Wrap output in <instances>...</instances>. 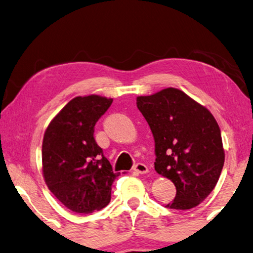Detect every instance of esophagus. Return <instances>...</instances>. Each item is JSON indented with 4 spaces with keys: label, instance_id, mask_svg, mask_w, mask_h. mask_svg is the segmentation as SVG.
I'll list each match as a JSON object with an SVG mask.
<instances>
[{
    "label": "esophagus",
    "instance_id": "1",
    "mask_svg": "<svg viewBox=\"0 0 253 253\" xmlns=\"http://www.w3.org/2000/svg\"><path fill=\"white\" fill-rule=\"evenodd\" d=\"M134 170L139 174H146L148 173V168L143 163H137V164L134 166Z\"/></svg>",
    "mask_w": 253,
    "mask_h": 253
}]
</instances>
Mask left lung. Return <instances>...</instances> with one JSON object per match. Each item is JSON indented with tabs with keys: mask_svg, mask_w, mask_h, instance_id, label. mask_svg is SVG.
Listing matches in <instances>:
<instances>
[{
	"mask_svg": "<svg viewBox=\"0 0 253 253\" xmlns=\"http://www.w3.org/2000/svg\"><path fill=\"white\" fill-rule=\"evenodd\" d=\"M136 100L155 140V170L176 187V196L166 208L198 207L215 187L224 164L215 118L176 88L139 96Z\"/></svg>",
	"mask_w": 253,
	"mask_h": 253,
	"instance_id": "8db88e82",
	"label": "left lung"
}]
</instances>
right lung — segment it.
<instances>
[{
  "label": "right lung",
  "mask_w": 253,
  "mask_h": 253,
  "mask_svg": "<svg viewBox=\"0 0 253 253\" xmlns=\"http://www.w3.org/2000/svg\"><path fill=\"white\" fill-rule=\"evenodd\" d=\"M113 99L97 95L76 97L45 129L42 172L55 198L76 213H91L110 202L111 184L119 176L98 146L95 125Z\"/></svg>",
  "instance_id": "right-lung-1"
}]
</instances>
